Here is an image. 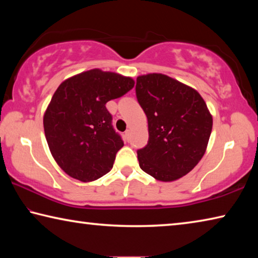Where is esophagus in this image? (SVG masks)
I'll return each mask as SVG.
<instances>
[{
  "label": "esophagus",
  "instance_id": "esophagus-1",
  "mask_svg": "<svg viewBox=\"0 0 258 258\" xmlns=\"http://www.w3.org/2000/svg\"><path fill=\"white\" fill-rule=\"evenodd\" d=\"M130 135H131V130H126L125 131V138H126V140H130Z\"/></svg>",
  "mask_w": 258,
  "mask_h": 258
}]
</instances>
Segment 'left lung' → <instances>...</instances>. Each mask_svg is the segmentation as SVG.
Here are the masks:
<instances>
[{"label":"left lung","mask_w":258,"mask_h":258,"mask_svg":"<svg viewBox=\"0 0 258 258\" xmlns=\"http://www.w3.org/2000/svg\"><path fill=\"white\" fill-rule=\"evenodd\" d=\"M135 92L148 118L149 141L138 150L143 172L161 182L176 181L205 155L213 117L197 91L164 74L137 78Z\"/></svg>","instance_id":"obj_1"}]
</instances>
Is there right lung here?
<instances>
[{
  "instance_id": "obj_1",
  "label": "right lung",
  "mask_w": 258,
  "mask_h": 258,
  "mask_svg": "<svg viewBox=\"0 0 258 258\" xmlns=\"http://www.w3.org/2000/svg\"><path fill=\"white\" fill-rule=\"evenodd\" d=\"M134 83L95 68L67 78L56 89L43 125L52 157L69 176L91 182L112 168L124 142L112 127L106 103L127 93Z\"/></svg>"
}]
</instances>
